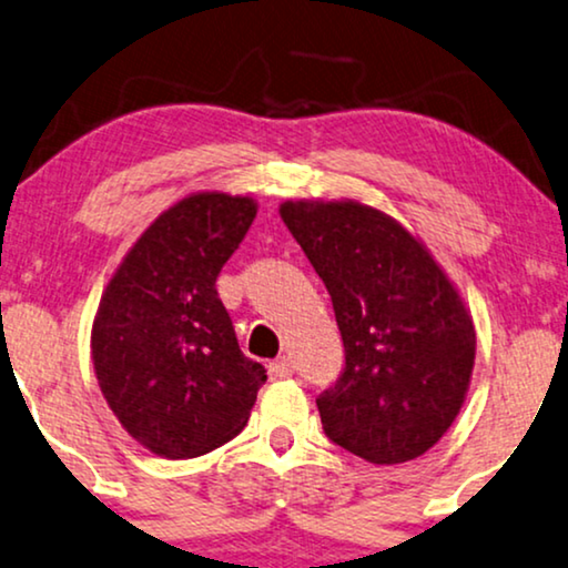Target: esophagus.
<instances>
[{
    "mask_svg": "<svg viewBox=\"0 0 568 568\" xmlns=\"http://www.w3.org/2000/svg\"><path fill=\"white\" fill-rule=\"evenodd\" d=\"M293 372H296V366H293L288 355H280V358L270 363V379H288Z\"/></svg>",
    "mask_w": 568,
    "mask_h": 568,
    "instance_id": "34e87169",
    "label": "esophagus"
}]
</instances>
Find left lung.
<instances>
[{"mask_svg": "<svg viewBox=\"0 0 568 568\" xmlns=\"http://www.w3.org/2000/svg\"><path fill=\"white\" fill-rule=\"evenodd\" d=\"M332 298L345 366L316 397L332 444L376 465L420 457L447 434L475 363L467 308L397 221L358 202H285Z\"/></svg>", "mask_w": 568, "mask_h": 568, "instance_id": "8db88e82", "label": "left lung"}]
</instances>
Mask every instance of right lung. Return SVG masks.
<instances>
[{
	"instance_id": "1",
	"label": "right lung",
	"mask_w": 568,
	"mask_h": 568,
	"mask_svg": "<svg viewBox=\"0 0 568 568\" xmlns=\"http://www.w3.org/2000/svg\"><path fill=\"white\" fill-rule=\"evenodd\" d=\"M254 215L248 196H186L142 233L98 306L93 366L105 403L161 457L231 442L267 382L215 288Z\"/></svg>"
}]
</instances>
